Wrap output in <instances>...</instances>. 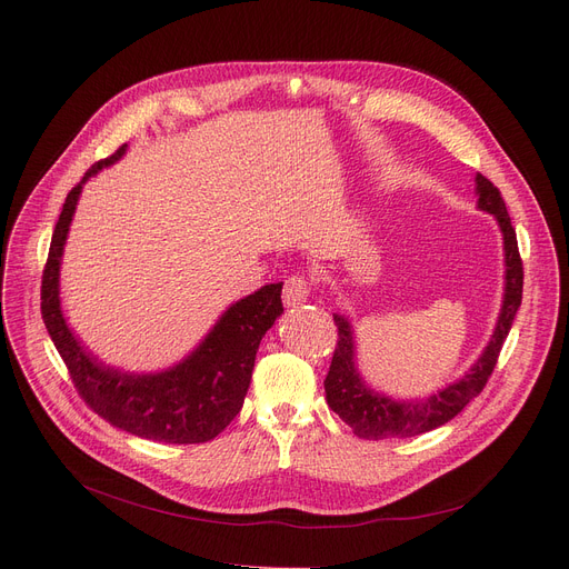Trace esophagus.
I'll use <instances>...</instances> for the list:
<instances>
[{
    "label": "esophagus",
    "instance_id": "1",
    "mask_svg": "<svg viewBox=\"0 0 569 569\" xmlns=\"http://www.w3.org/2000/svg\"><path fill=\"white\" fill-rule=\"evenodd\" d=\"M309 292H311V286L305 277H290L283 286V305L286 307H297L309 300Z\"/></svg>",
    "mask_w": 569,
    "mask_h": 569
}]
</instances>
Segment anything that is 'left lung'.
Segmentation results:
<instances>
[{"label": "left lung", "instance_id": "1", "mask_svg": "<svg viewBox=\"0 0 569 569\" xmlns=\"http://www.w3.org/2000/svg\"><path fill=\"white\" fill-rule=\"evenodd\" d=\"M475 193L477 209L493 214L502 232L505 288L493 335L485 346L482 355L477 357L475 365L459 380L445 385L442 390L427 399L397 401L392 397L371 390V385L362 378L360 369H357V343L352 322L350 318L335 313V322L339 327V341L330 365V373L325 378V399L327 406H330L360 438H408L447 425L485 390V385L496 367L502 341L510 335V327L521 307L523 267L517 247V232L512 228L510 214H507L500 191L485 174L477 172Z\"/></svg>", "mask_w": 569, "mask_h": 569}]
</instances>
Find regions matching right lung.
<instances>
[{"label":"right lung","instance_id":"obj_1","mask_svg":"<svg viewBox=\"0 0 569 569\" xmlns=\"http://www.w3.org/2000/svg\"><path fill=\"white\" fill-rule=\"evenodd\" d=\"M127 147L122 144L110 159L89 168L80 184L67 196L43 269V322L76 382L78 395L106 422L157 442H207L217 438L242 410L258 346L283 313V283H267L230 305L187 357L161 371L131 373L101 362L92 350L84 348L62 311V297H59L62 256L82 187L99 170L122 159Z\"/></svg>","mask_w":569,"mask_h":569}]
</instances>
